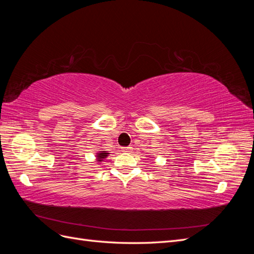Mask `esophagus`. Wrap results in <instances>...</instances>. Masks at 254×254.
Returning a JSON list of instances; mask_svg holds the SVG:
<instances>
[{
	"label": "esophagus",
	"mask_w": 254,
	"mask_h": 254,
	"mask_svg": "<svg viewBox=\"0 0 254 254\" xmlns=\"http://www.w3.org/2000/svg\"><path fill=\"white\" fill-rule=\"evenodd\" d=\"M122 150L124 151V152H130V151L132 150V147H130V146H128V147H123Z\"/></svg>",
	"instance_id": "esophagus-1"
}]
</instances>
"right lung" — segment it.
Listing matches in <instances>:
<instances>
[{"instance_id":"1","label":"right lung","mask_w":254,"mask_h":254,"mask_svg":"<svg viewBox=\"0 0 254 254\" xmlns=\"http://www.w3.org/2000/svg\"><path fill=\"white\" fill-rule=\"evenodd\" d=\"M108 155H109V152H107V151H105V150L99 151L98 153H96L97 162H102V161H103L105 158H107V156H108Z\"/></svg>"}]
</instances>
